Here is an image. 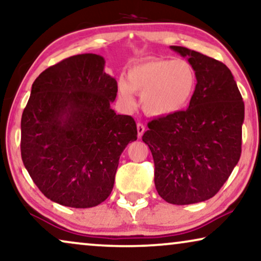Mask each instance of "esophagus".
Listing matches in <instances>:
<instances>
[{"instance_id":"obj_1","label":"esophagus","mask_w":261,"mask_h":261,"mask_svg":"<svg viewBox=\"0 0 261 261\" xmlns=\"http://www.w3.org/2000/svg\"><path fill=\"white\" fill-rule=\"evenodd\" d=\"M137 129H138V137L141 138L142 134L145 133V126L142 123H137Z\"/></svg>"}]
</instances>
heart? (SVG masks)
Returning a JSON list of instances; mask_svg holds the SVG:
<instances>
[{"label": "heart", "mask_w": 261, "mask_h": 261, "mask_svg": "<svg viewBox=\"0 0 261 261\" xmlns=\"http://www.w3.org/2000/svg\"><path fill=\"white\" fill-rule=\"evenodd\" d=\"M196 85L197 74L187 60L151 58L128 70L127 81L117 82V94L127 109L134 108L138 94L148 116L166 117L189 105Z\"/></svg>", "instance_id": "heart-1"}]
</instances>
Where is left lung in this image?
<instances>
[{"instance_id":"obj_1","label":"left lung","mask_w":261,"mask_h":261,"mask_svg":"<svg viewBox=\"0 0 261 261\" xmlns=\"http://www.w3.org/2000/svg\"><path fill=\"white\" fill-rule=\"evenodd\" d=\"M197 85L187 110L148 122L142 141L154 160V184L171 204L206 201L226 183L241 155L245 105L230 70L181 46Z\"/></svg>"}]
</instances>
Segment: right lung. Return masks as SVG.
I'll use <instances>...</instances> for the list:
<instances>
[{"instance_id":"obj_1","label":"right lung","mask_w":261,"mask_h":261,"mask_svg":"<svg viewBox=\"0 0 261 261\" xmlns=\"http://www.w3.org/2000/svg\"><path fill=\"white\" fill-rule=\"evenodd\" d=\"M94 53L72 56L39 74L21 119V156L52 202L91 208L113 190L121 153L138 138L132 116L119 115L116 80Z\"/></svg>"}]
</instances>
